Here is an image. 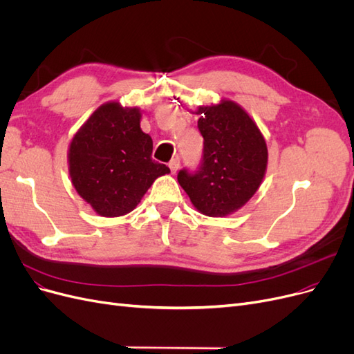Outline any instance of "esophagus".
Returning a JSON list of instances; mask_svg holds the SVG:
<instances>
[{"instance_id": "esophagus-1", "label": "esophagus", "mask_w": 354, "mask_h": 354, "mask_svg": "<svg viewBox=\"0 0 354 354\" xmlns=\"http://www.w3.org/2000/svg\"><path fill=\"white\" fill-rule=\"evenodd\" d=\"M169 167H170V172L176 174L178 169H179V159H172L169 162Z\"/></svg>"}]
</instances>
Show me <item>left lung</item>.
I'll return each instance as SVG.
<instances>
[{"mask_svg": "<svg viewBox=\"0 0 354 354\" xmlns=\"http://www.w3.org/2000/svg\"><path fill=\"white\" fill-rule=\"evenodd\" d=\"M197 113L203 160L195 172L179 170L178 182L200 213L225 217L259 188L267 170V144L252 118L232 100L200 106Z\"/></svg>", "mask_w": 354, "mask_h": 354, "instance_id": "obj_1", "label": "left lung"}]
</instances>
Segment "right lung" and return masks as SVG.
<instances>
[{
    "label": "right lung",
    "instance_id": "1",
    "mask_svg": "<svg viewBox=\"0 0 354 354\" xmlns=\"http://www.w3.org/2000/svg\"><path fill=\"white\" fill-rule=\"evenodd\" d=\"M138 108L108 102L77 131L68 150L71 182L103 217L133 212L153 182L170 172L151 159V137L140 128Z\"/></svg>",
    "mask_w": 354,
    "mask_h": 354
}]
</instances>
